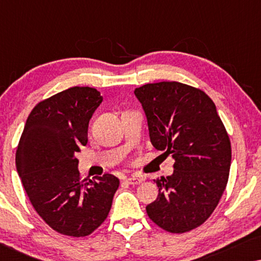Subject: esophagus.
Masks as SVG:
<instances>
[{
  "instance_id": "1",
  "label": "esophagus",
  "mask_w": 261,
  "mask_h": 261,
  "mask_svg": "<svg viewBox=\"0 0 261 261\" xmlns=\"http://www.w3.org/2000/svg\"><path fill=\"white\" fill-rule=\"evenodd\" d=\"M127 184H130V185H138L140 184L142 181V178L141 177H128L124 179Z\"/></svg>"
}]
</instances>
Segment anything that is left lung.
Wrapping results in <instances>:
<instances>
[{
  "instance_id": "8db88e82",
  "label": "left lung",
  "mask_w": 261,
  "mask_h": 261,
  "mask_svg": "<svg viewBox=\"0 0 261 261\" xmlns=\"http://www.w3.org/2000/svg\"><path fill=\"white\" fill-rule=\"evenodd\" d=\"M147 117L149 139L174 159L173 173L154 179L158 197L146 206L149 219L170 233L204 223L227 187L230 140L204 91L179 82L145 84L134 90Z\"/></svg>"
}]
</instances>
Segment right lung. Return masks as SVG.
Masks as SVG:
<instances>
[{
  "label": "right lung",
  "mask_w": 261,
  "mask_h": 261,
  "mask_svg": "<svg viewBox=\"0 0 261 261\" xmlns=\"http://www.w3.org/2000/svg\"><path fill=\"white\" fill-rule=\"evenodd\" d=\"M102 101L96 89L73 87L39 102L16 149L17 173L35 212L69 237H87L105 222L120 185L114 174L82 180L78 171L76 154Z\"/></svg>",
  "instance_id": "obj_1"
}]
</instances>
